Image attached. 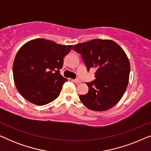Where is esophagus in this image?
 Instances as JSON below:
<instances>
[{
    "mask_svg": "<svg viewBox=\"0 0 151 151\" xmlns=\"http://www.w3.org/2000/svg\"><path fill=\"white\" fill-rule=\"evenodd\" d=\"M72 81H73L74 83H76V84H77L80 83V81L79 80H72Z\"/></svg>",
    "mask_w": 151,
    "mask_h": 151,
    "instance_id": "34e87169",
    "label": "esophagus"
}]
</instances>
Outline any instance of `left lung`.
Here are the masks:
<instances>
[{
  "instance_id": "8db88e82",
  "label": "left lung",
  "mask_w": 151,
  "mask_h": 151,
  "mask_svg": "<svg viewBox=\"0 0 151 151\" xmlns=\"http://www.w3.org/2000/svg\"><path fill=\"white\" fill-rule=\"evenodd\" d=\"M87 67L96 69L95 79L86 83L88 91L80 95L84 106L95 111L112 108L121 100L127 89L131 66L127 54L111 40L94 39L74 45Z\"/></svg>"
}]
</instances>
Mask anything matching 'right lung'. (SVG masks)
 I'll use <instances>...</instances> for the list:
<instances>
[{"mask_svg":"<svg viewBox=\"0 0 151 151\" xmlns=\"http://www.w3.org/2000/svg\"><path fill=\"white\" fill-rule=\"evenodd\" d=\"M72 47L36 38L20 47L14 61L13 76L16 88L24 99L42 106L59 96L63 84L68 81L59 69Z\"/></svg>","mask_w":151,"mask_h":151,"instance_id":"add662e5","label":"right lung"}]
</instances>
